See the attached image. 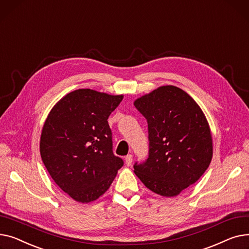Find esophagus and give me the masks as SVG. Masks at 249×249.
I'll return each mask as SVG.
<instances>
[{
    "label": "esophagus",
    "instance_id": "obj_1",
    "mask_svg": "<svg viewBox=\"0 0 249 249\" xmlns=\"http://www.w3.org/2000/svg\"><path fill=\"white\" fill-rule=\"evenodd\" d=\"M125 164H126V166H130L131 165V162H133V155H127V156H125Z\"/></svg>",
    "mask_w": 249,
    "mask_h": 249
}]
</instances>
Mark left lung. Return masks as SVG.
<instances>
[{"instance_id": "left-lung-1", "label": "left lung", "mask_w": 249, "mask_h": 249, "mask_svg": "<svg viewBox=\"0 0 249 249\" xmlns=\"http://www.w3.org/2000/svg\"><path fill=\"white\" fill-rule=\"evenodd\" d=\"M148 123L149 155L135 174L151 191L177 196L197 182L212 160V137L196 101L179 87H159L135 101Z\"/></svg>"}]
</instances>
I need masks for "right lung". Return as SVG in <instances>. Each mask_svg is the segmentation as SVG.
<instances>
[{"label": "right lung", "instance_id": "right-lung-1", "mask_svg": "<svg viewBox=\"0 0 249 249\" xmlns=\"http://www.w3.org/2000/svg\"><path fill=\"white\" fill-rule=\"evenodd\" d=\"M123 95L77 89L57 102L44 124L40 154L51 178L77 202L96 200L124 166L112 151L107 119Z\"/></svg>", "mask_w": 249, "mask_h": 249}]
</instances>
